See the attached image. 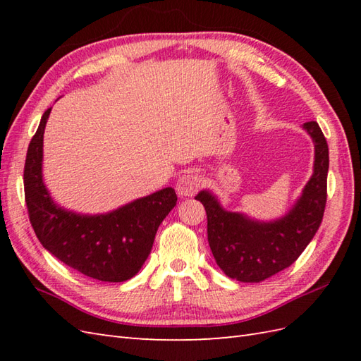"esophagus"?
<instances>
[{"mask_svg":"<svg viewBox=\"0 0 361 361\" xmlns=\"http://www.w3.org/2000/svg\"><path fill=\"white\" fill-rule=\"evenodd\" d=\"M202 188V178L197 173L188 172L181 175L178 181H176V192L181 197H192L195 195Z\"/></svg>","mask_w":361,"mask_h":361,"instance_id":"34e87169","label":"esophagus"}]
</instances>
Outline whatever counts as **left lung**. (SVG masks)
I'll use <instances>...</instances> for the list:
<instances>
[{
    "label": "left lung",
    "mask_w": 361,
    "mask_h": 361,
    "mask_svg": "<svg viewBox=\"0 0 361 361\" xmlns=\"http://www.w3.org/2000/svg\"><path fill=\"white\" fill-rule=\"evenodd\" d=\"M304 128L315 142V166L301 198L286 217L259 224L225 211L208 190L195 197L206 209L212 256L229 278L240 282L271 278L293 264L317 234L327 200L329 147L315 121L305 122Z\"/></svg>",
    "instance_id": "8db88e82"
}]
</instances>
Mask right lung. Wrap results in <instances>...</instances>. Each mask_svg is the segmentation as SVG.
<instances>
[{
	"mask_svg": "<svg viewBox=\"0 0 361 361\" xmlns=\"http://www.w3.org/2000/svg\"><path fill=\"white\" fill-rule=\"evenodd\" d=\"M51 109L29 142L25 200L37 239L68 267L97 281L124 282L141 270L161 221L176 204L172 188L135 200L110 214L80 216L51 200L43 185V133Z\"/></svg>",
	"mask_w": 361,
	"mask_h": 361,
	"instance_id": "1",
	"label": "right lung"
}]
</instances>
